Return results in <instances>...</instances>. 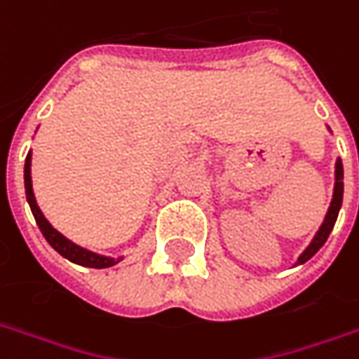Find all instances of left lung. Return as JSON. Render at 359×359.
Segmentation results:
<instances>
[{"instance_id": "8db88e82", "label": "left lung", "mask_w": 359, "mask_h": 359, "mask_svg": "<svg viewBox=\"0 0 359 359\" xmlns=\"http://www.w3.org/2000/svg\"><path fill=\"white\" fill-rule=\"evenodd\" d=\"M341 200H344V165H341V159L338 158L336 159V182H334V196H332V201H330L327 214H325L324 222H322L320 229L316 231L313 240L310 241V245H308V248H306V250L299 254L296 266H299V264H306L311 255L318 254V250H320V248H322V245L325 243V240L330 238V233H332V229H334V224H336V219H338L339 208H341Z\"/></svg>"}]
</instances>
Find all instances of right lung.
I'll use <instances>...</instances> for the list:
<instances>
[{"mask_svg": "<svg viewBox=\"0 0 359 359\" xmlns=\"http://www.w3.org/2000/svg\"><path fill=\"white\" fill-rule=\"evenodd\" d=\"M23 180H25V196H27V203H29V208H32V214H34L35 222H37V226L41 229V233H43V238L48 240V243L60 255H63L65 259H69V262H74L77 266H83V268H95V269H104V268H111V266H116L119 264L123 257H109V255H102V254H95V252H90V250H86V248H81V245H77L72 240H67L63 233H60L57 229L53 228L51 224H49L48 219H46V215L41 214V210H39V205H37V201H35L34 196V186H32V151L27 154V158H25V168H23Z\"/></svg>", "mask_w": 359, "mask_h": 359, "instance_id": "add662e5", "label": "right lung"}]
</instances>
